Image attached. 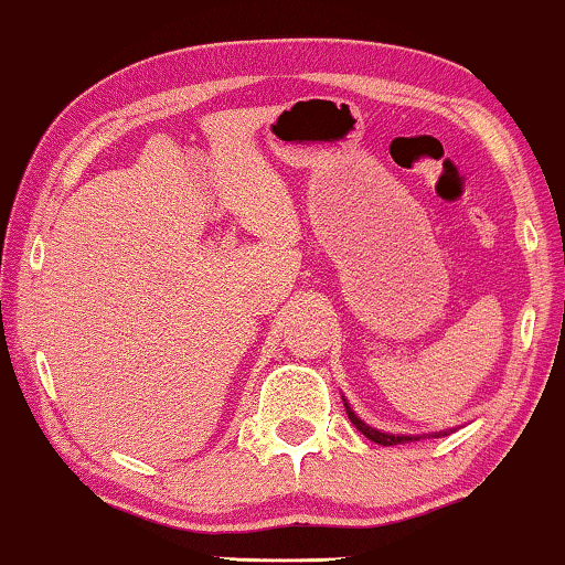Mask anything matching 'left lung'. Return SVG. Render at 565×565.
Masks as SVG:
<instances>
[{
  "instance_id": "obj_1",
  "label": "left lung",
  "mask_w": 565,
  "mask_h": 565,
  "mask_svg": "<svg viewBox=\"0 0 565 565\" xmlns=\"http://www.w3.org/2000/svg\"><path fill=\"white\" fill-rule=\"evenodd\" d=\"M343 406H345V412H349V419H351L353 427L359 429V431L363 434V437H369L371 441H376V445H384V447L404 445V441H416V439H424V437H447L449 431H455V429H447V431H431V434H392V431H384V429L371 427V424L363 422L361 416L351 409L349 398H343Z\"/></svg>"
}]
</instances>
